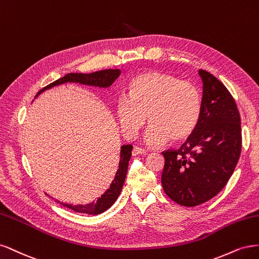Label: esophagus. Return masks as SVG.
<instances>
[{
	"label": "esophagus",
	"mask_w": 259,
	"mask_h": 259,
	"mask_svg": "<svg viewBox=\"0 0 259 259\" xmlns=\"http://www.w3.org/2000/svg\"><path fill=\"white\" fill-rule=\"evenodd\" d=\"M144 154H146L145 149H143V148H140V147H138V146H136L135 148H133V151H132V155H133V156L144 155Z\"/></svg>",
	"instance_id": "obj_1"
}]
</instances>
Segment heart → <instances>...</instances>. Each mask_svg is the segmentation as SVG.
Segmentation results:
<instances>
[{"mask_svg":"<svg viewBox=\"0 0 259 259\" xmlns=\"http://www.w3.org/2000/svg\"><path fill=\"white\" fill-rule=\"evenodd\" d=\"M129 96L116 100L115 112L123 136L133 139L151 122L144 135L152 147L186 140L196 129L202 111L199 89L188 81L169 74L148 72L132 78Z\"/></svg>","mask_w":259,"mask_h":259,"instance_id":"b5f03b06","label":"heart"}]
</instances>
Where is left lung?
I'll return each instance as SVG.
<instances>
[{"mask_svg":"<svg viewBox=\"0 0 259 259\" xmlns=\"http://www.w3.org/2000/svg\"><path fill=\"white\" fill-rule=\"evenodd\" d=\"M202 79V111L196 129L179 151H166L161 184L174 202L196 206L227 184L241 154V119L227 88L206 71Z\"/></svg>","mask_w":259,"mask_h":259,"instance_id":"left-lung-1","label":"left lung"}]
</instances>
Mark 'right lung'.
<instances>
[{
    "label": "right lung",
    "mask_w": 259,
    "mask_h": 259,
    "mask_svg": "<svg viewBox=\"0 0 259 259\" xmlns=\"http://www.w3.org/2000/svg\"><path fill=\"white\" fill-rule=\"evenodd\" d=\"M121 71L120 70H103L98 71L90 74H81V73H69L65 76L57 79L56 81L52 82L51 85L44 87L41 90L38 91V94L35 96L38 97L41 93H44L47 89H51L55 86H59L65 82H74V84H80L86 86H93V87H99V88H108L111 87L113 82L119 77ZM132 145H122L120 147V159L118 163L117 172L115 174V178L112 181L110 188H108L105 193L99 197L97 200H94L93 202L88 204H78L73 205L69 203H63L59 200H56L58 203H60L66 207L71 208V210L78 212V213H85L89 215H98L105 212L108 210L117 200L118 196L121 193V189L123 186L124 180L127 177L128 171V163L131 157V151Z\"/></svg>",
    "instance_id": "add662e5"
}]
</instances>
